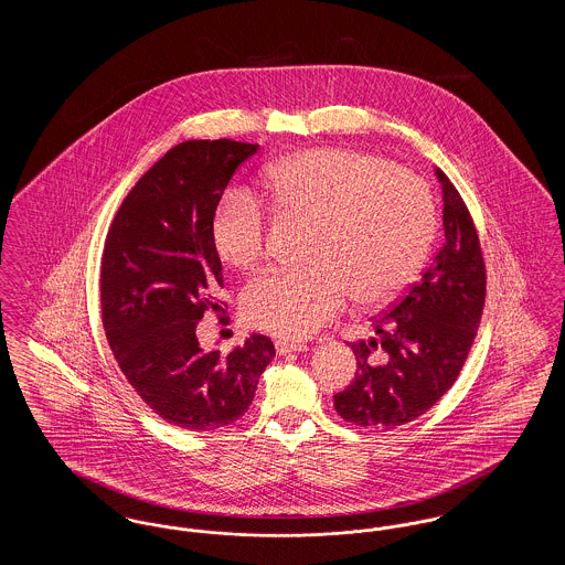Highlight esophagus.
Masks as SVG:
<instances>
[{
    "label": "esophagus",
    "instance_id": "esophagus-1",
    "mask_svg": "<svg viewBox=\"0 0 565 565\" xmlns=\"http://www.w3.org/2000/svg\"><path fill=\"white\" fill-rule=\"evenodd\" d=\"M305 350H307V345H305V343H300V341H286V339L275 341V351H277L279 355H286V353H292V351Z\"/></svg>",
    "mask_w": 565,
    "mask_h": 565
}]
</instances>
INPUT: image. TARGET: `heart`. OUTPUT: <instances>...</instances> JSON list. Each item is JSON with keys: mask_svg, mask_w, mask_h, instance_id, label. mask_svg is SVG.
Instances as JSON below:
<instances>
[{"mask_svg": "<svg viewBox=\"0 0 565 565\" xmlns=\"http://www.w3.org/2000/svg\"><path fill=\"white\" fill-rule=\"evenodd\" d=\"M263 196L277 214L316 222L307 269H273L242 296L243 318L284 339H305L353 295L375 305L401 295L430 249L436 212L428 184L392 162L350 148H318L275 162ZM210 235L235 269L256 265L269 247V215L243 190L224 194Z\"/></svg>", "mask_w": 565, "mask_h": 565, "instance_id": "heart-1", "label": "heart"}]
</instances>
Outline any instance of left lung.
I'll use <instances>...</instances> for the list:
<instances>
[{
    "instance_id": "left-lung-1",
    "label": "left lung",
    "mask_w": 565,
    "mask_h": 565,
    "mask_svg": "<svg viewBox=\"0 0 565 565\" xmlns=\"http://www.w3.org/2000/svg\"><path fill=\"white\" fill-rule=\"evenodd\" d=\"M443 186L445 243L390 311L373 320L375 337L351 343L358 360L337 413L355 426L394 430L438 403L468 358L484 305L483 252L475 222L451 180Z\"/></svg>"
}]
</instances>
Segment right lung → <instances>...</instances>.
<instances>
[{"mask_svg": "<svg viewBox=\"0 0 565 565\" xmlns=\"http://www.w3.org/2000/svg\"><path fill=\"white\" fill-rule=\"evenodd\" d=\"M256 152L233 139L178 143L139 178L106 237L99 292L111 353L139 398L184 430L237 422L275 355L265 334L226 355L196 339L203 313L224 311L210 224L233 173Z\"/></svg>", "mask_w": 565, "mask_h": 565, "instance_id": "obj_1", "label": "right lung"}]
</instances>
